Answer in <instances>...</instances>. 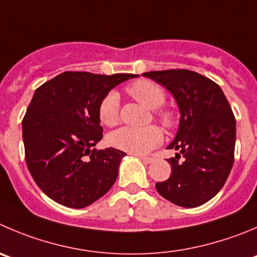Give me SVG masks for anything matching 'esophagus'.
Segmentation results:
<instances>
[{
	"mask_svg": "<svg viewBox=\"0 0 257 257\" xmlns=\"http://www.w3.org/2000/svg\"><path fill=\"white\" fill-rule=\"evenodd\" d=\"M139 159H141V160H143L145 164H150L154 161L153 158H148V156H139Z\"/></svg>",
	"mask_w": 257,
	"mask_h": 257,
	"instance_id": "1",
	"label": "esophagus"
}]
</instances>
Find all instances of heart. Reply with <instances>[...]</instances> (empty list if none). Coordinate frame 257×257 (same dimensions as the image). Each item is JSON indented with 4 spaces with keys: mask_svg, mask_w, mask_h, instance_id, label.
<instances>
[{
    "mask_svg": "<svg viewBox=\"0 0 257 257\" xmlns=\"http://www.w3.org/2000/svg\"><path fill=\"white\" fill-rule=\"evenodd\" d=\"M128 93L138 99L140 103L150 109H156L155 117L161 122L164 127L172 128L177 123V116L172 109H160L165 102L167 94L161 87L151 80H136L127 88ZM99 119L106 126H114L119 119V94L116 90H111L102 98L98 106ZM163 140L160 128L154 124L146 127H128L124 126L113 131L108 136V143L113 148L119 149L126 153L143 155L148 154L159 145Z\"/></svg>",
    "mask_w": 257,
    "mask_h": 257,
    "instance_id": "b5f03b06",
    "label": "heart"
}]
</instances>
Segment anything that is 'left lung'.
<instances>
[{
	"instance_id": "left-lung-1",
	"label": "left lung",
	"mask_w": 257,
	"mask_h": 257,
	"mask_svg": "<svg viewBox=\"0 0 257 257\" xmlns=\"http://www.w3.org/2000/svg\"><path fill=\"white\" fill-rule=\"evenodd\" d=\"M143 75L167 88L180 112L178 133L168 146L179 153L168 159L172 174L156 183V190L177 206H202L222 189L233 165L236 119L231 106L217 83L192 70Z\"/></svg>"
}]
</instances>
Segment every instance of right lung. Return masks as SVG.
<instances>
[{"label": "right lung", "instance_id": "1", "mask_svg": "<svg viewBox=\"0 0 257 257\" xmlns=\"http://www.w3.org/2000/svg\"><path fill=\"white\" fill-rule=\"evenodd\" d=\"M135 74L64 72L34 93L23 119L25 160L38 187L57 203L84 208L103 197L126 154L96 150L103 128L102 98Z\"/></svg>", "mask_w": 257, "mask_h": 257}]
</instances>
